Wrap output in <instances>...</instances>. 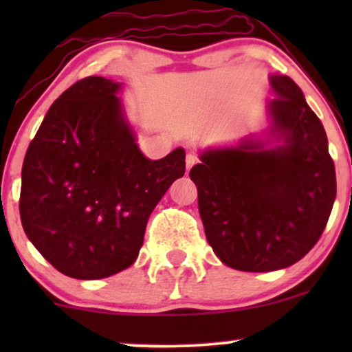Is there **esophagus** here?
Listing matches in <instances>:
<instances>
[{"label": "esophagus", "instance_id": "34e87169", "mask_svg": "<svg viewBox=\"0 0 352 352\" xmlns=\"http://www.w3.org/2000/svg\"><path fill=\"white\" fill-rule=\"evenodd\" d=\"M197 164H199V157H197L195 153H187V159H185V165H187V172L193 167V165H197Z\"/></svg>", "mask_w": 352, "mask_h": 352}]
</instances>
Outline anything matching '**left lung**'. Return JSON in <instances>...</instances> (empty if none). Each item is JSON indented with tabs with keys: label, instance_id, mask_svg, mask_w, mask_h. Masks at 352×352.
Here are the masks:
<instances>
[{
	"label": "left lung",
	"instance_id": "left-lung-1",
	"mask_svg": "<svg viewBox=\"0 0 352 352\" xmlns=\"http://www.w3.org/2000/svg\"><path fill=\"white\" fill-rule=\"evenodd\" d=\"M268 104L273 148L245 139L200 155L190 170L205 235L225 265L274 272L300 261L324 232L336 199L328 137L301 89L272 76Z\"/></svg>",
	"mask_w": 352,
	"mask_h": 352
}]
</instances>
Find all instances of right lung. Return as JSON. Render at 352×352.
Returning <instances> with one entry per match:
<instances>
[{
    "instance_id": "add662e5",
    "label": "right lung",
    "mask_w": 352,
    "mask_h": 352,
    "mask_svg": "<svg viewBox=\"0 0 352 352\" xmlns=\"http://www.w3.org/2000/svg\"><path fill=\"white\" fill-rule=\"evenodd\" d=\"M89 76L50 107L28 147L19 215L31 243L58 272L99 280L139 256L151 213L185 173V151L148 160L116 92Z\"/></svg>"
}]
</instances>
